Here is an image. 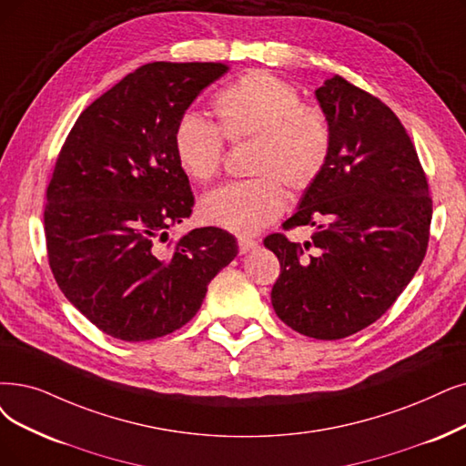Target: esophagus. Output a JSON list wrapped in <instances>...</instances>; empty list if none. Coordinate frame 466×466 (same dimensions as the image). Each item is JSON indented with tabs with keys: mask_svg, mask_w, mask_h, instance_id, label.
I'll list each match as a JSON object with an SVG mask.
<instances>
[{
	"mask_svg": "<svg viewBox=\"0 0 466 466\" xmlns=\"http://www.w3.org/2000/svg\"><path fill=\"white\" fill-rule=\"evenodd\" d=\"M256 240L254 238H248V237H238V250H240V254H247V252H250V250H254L256 248Z\"/></svg>",
	"mask_w": 466,
	"mask_h": 466,
	"instance_id": "obj_1",
	"label": "esophagus"
}]
</instances>
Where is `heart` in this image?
I'll use <instances>...</instances> for the list:
<instances>
[{"instance_id": "heart-1", "label": "heart", "mask_w": 466, "mask_h": 466, "mask_svg": "<svg viewBox=\"0 0 466 466\" xmlns=\"http://www.w3.org/2000/svg\"><path fill=\"white\" fill-rule=\"evenodd\" d=\"M218 127L198 115H183L174 132L179 168L207 183L221 168L223 138L254 141L250 172L258 177L221 185L200 198L210 226L248 237L266 229L287 207L281 181L304 191L321 176L330 153V126L319 108L302 105L298 89L269 72H250L214 101Z\"/></svg>"}]
</instances>
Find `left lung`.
<instances>
[{"label":"left lung","instance_id":"obj_1","mask_svg":"<svg viewBox=\"0 0 466 466\" xmlns=\"http://www.w3.org/2000/svg\"><path fill=\"white\" fill-rule=\"evenodd\" d=\"M330 126L325 170L283 228H315L264 245L281 273L271 304L285 325L318 340L358 332L396 302L422 264L432 200L400 118L370 93L334 76L315 89Z\"/></svg>","mask_w":466,"mask_h":466}]
</instances>
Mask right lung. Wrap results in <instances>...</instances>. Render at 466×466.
<instances>
[{
  "label": "right lung",
  "mask_w": 466,
  "mask_h": 466,
  "mask_svg": "<svg viewBox=\"0 0 466 466\" xmlns=\"http://www.w3.org/2000/svg\"><path fill=\"white\" fill-rule=\"evenodd\" d=\"M223 63H148L93 101L55 164L44 212L49 266L66 300L126 342L189 323L212 279L237 256L219 228L168 240L193 212L174 132Z\"/></svg>",
  "instance_id": "add662e5"
}]
</instances>
